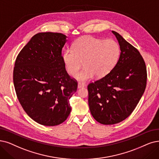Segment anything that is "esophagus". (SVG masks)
<instances>
[{
  "label": "esophagus",
  "mask_w": 159,
  "mask_h": 159,
  "mask_svg": "<svg viewBox=\"0 0 159 159\" xmlns=\"http://www.w3.org/2000/svg\"><path fill=\"white\" fill-rule=\"evenodd\" d=\"M85 86V84L84 83H83V82H79L78 85V88H81V87H84Z\"/></svg>",
  "instance_id": "obj_1"
}]
</instances>
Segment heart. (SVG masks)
Wrapping results in <instances>:
<instances>
[{
    "label": "heart",
    "instance_id": "obj_1",
    "mask_svg": "<svg viewBox=\"0 0 159 159\" xmlns=\"http://www.w3.org/2000/svg\"><path fill=\"white\" fill-rule=\"evenodd\" d=\"M120 52L116 40L85 36L74 42L72 49L64 50L62 60L70 75L77 73L83 62L84 68L76 74L75 78L87 81L94 75L100 78L108 74L117 64Z\"/></svg>",
    "mask_w": 159,
    "mask_h": 159
}]
</instances>
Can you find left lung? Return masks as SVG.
Wrapping results in <instances>:
<instances>
[{
  "instance_id": "1",
  "label": "left lung",
  "mask_w": 159,
  "mask_h": 159,
  "mask_svg": "<svg viewBox=\"0 0 159 159\" xmlns=\"http://www.w3.org/2000/svg\"><path fill=\"white\" fill-rule=\"evenodd\" d=\"M120 46L119 59L112 70L87 86L91 115L98 123L121 122L132 113L147 85V68L139 51L111 31Z\"/></svg>"
}]
</instances>
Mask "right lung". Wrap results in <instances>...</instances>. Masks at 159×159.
I'll use <instances>...</instances> for the list:
<instances>
[{
  "mask_svg": "<svg viewBox=\"0 0 159 159\" xmlns=\"http://www.w3.org/2000/svg\"><path fill=\"white\" fill-rule=\"evenodd\" d=\"M66 36L40 33L32 37L18 54L13 80L17 97L27 115L36 123L55 126L71 111L70 98L78 82L67 73L62 49Z\"/></svg>",
  "mask_w": 159,
  "mask_h": 159,
  "instance_id": "add662e5",
  "label": "right lung"
}]
</instances>
